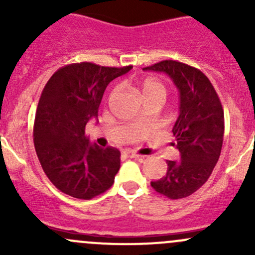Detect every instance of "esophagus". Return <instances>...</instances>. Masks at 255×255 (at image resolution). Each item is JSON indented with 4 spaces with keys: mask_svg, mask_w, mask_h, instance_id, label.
<instances>
[{
    "mask_svg": "<svg viewBox=\"0 0 255 255\" xmlns=\"http://www.w3.org/2000/svg\"><path fill=\"white\" fill-rule=\"evenodd\" d=\"M127 154H128V156H129V158H134V159H144V158H145V155L134 153V151H127Z\"/></svg>",
    "mask_w": 255,
    "mask_h": 255,
    "instance_id": "esophagus-1",
    "label": "esophagus"
}]
</instances>
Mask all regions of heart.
I'll return each instance as SVG.
<instances>
[{"mask_svg":"<svg viewBox=\"0 0 255 255\" xmlns=\"http://www.w3.org/2000/svg\"><path fill=\"white\" fill-rule=\"evenodd\" d=\"M140 89H142L144 99L150 96H163L165 99L166 96V87L164 82L160 79L155 78V76H148V78L143 79L140 82ZM118 91V87H115L112 90L111 95H116Z\"/></svg>","mask_w":255,"mask_h":255,"instance_id":"obj_1","label":"heart"}]
</instances>
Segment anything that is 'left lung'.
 Segmentation results:
<instances>
[{
    "instance_id": "1",
    "label": "left lung",
    "mask_w": 255,
    "mask_h": 255,
    "mask_svg": "<svg viewBox=\"0 0 255 255\" xmlns=\"http://www.w3.org/2000/svg\"><path fill=\"white\" fill-rule=\"evenodd\" d=\"M143 70L165 73L180 92L173 134L181 159L166 161L165 176L150 185L168 199H184L207 181L220 158L225 133L222 105L207 76L194 66L163 60Z\"/></svg>"
}]
</instances>
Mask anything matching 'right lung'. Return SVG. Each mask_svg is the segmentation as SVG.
Wrapping results in <instances>:
<instances>
[{"instance_id":"add662e5","label":"right lung","mask_w":255,"mask_h":255,"mask_svg":"<svg viewBox=\"0 0 255 255\" xmlns=\"http://www.w3.org/2000/svg\"><path fill=\"white\" fill-rule=\"evenodd\" d=\"M132 68L69 64L56 70L43 89L33 140L45 175L64 194L91 200L113 185L121 166L120 150L90 145L85 127L99 115L107 85Z\"/></svg>"}]
</instances>
